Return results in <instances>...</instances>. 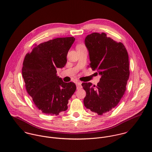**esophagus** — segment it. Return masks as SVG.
Wrapping results in <instances>:
<instances>
[{"label": "esophagus", "mask_w": 152, "mask_h": 152, "mask_svg": "<svg viewBox=\"0 0 152 152\" xmlns=\"http://www.w3.org/2000/svg\"><path fill=\"white\" fill-rule=\"evenodd\" d=\"M82 88V86H81V82H78L77 83V89H79L80 88Z\"/></svg>", "instance_id": "1"}]
</instances>
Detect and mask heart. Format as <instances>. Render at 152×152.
Wrapping results in <instances>:
<instances>
[{"label":"heart","mask_w":152,"mask_h":152,"mask_svg":"<svg viewBox=\"0 0 152 152\" xmlns=\"http://www.w3.org/2000/svg\"><path fill=\"white\" fill-rule=\"evenodd\" d=\"M84 46L83 45H81V44H78V45H77V48H81V47H83Z\"/></svg>","instance_id":"obj_1"}]
</instances>
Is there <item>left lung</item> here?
<instances>
[{
  "label": "left lung",
  "instance_id": "1",
  "mask_svg": "<svg viewBox=\"0 0 152 152\" xmlns=\"http://www.w3.org/2000/svg\"><path fill=\"white\" fill-rule=\"evenodd\" d=\"M85 44L92 70L101 75L97 86L82 84L86 92L84 104L92 112L102 115L117 106L123 97L129 77L128 51L123 43L108 37L105 33L88 35Z\"/></svg>",
  "mask_w": 152,
  "mask_h": 152
}]
</instances>
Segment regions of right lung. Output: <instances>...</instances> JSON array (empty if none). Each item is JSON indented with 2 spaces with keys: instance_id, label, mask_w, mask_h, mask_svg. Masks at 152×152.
Segmentation results:
<instances>
[{
  "instance_id": "add662e5",
  "label": "right lung",
  "mask_w": 152,
  "mask_h": 152,
  "mask_svg": "<svg viewBox=\"0 0 152 152\" xmlns=\"http://www.w3.org/2000/svg\"><path fill=\"white\" fill-rule=\"evenodd\" d=\"M73 37L57 38L33 47L26 54L22 67L26 89L36 107L47 115H58L66 110L76 90L74 83H66L57 75V68L66 63Z\"/></svg>"
}]
</instances>
